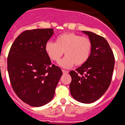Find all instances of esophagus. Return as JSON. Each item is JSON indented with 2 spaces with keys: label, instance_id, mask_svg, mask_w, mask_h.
<instances>
[{
  "label": "esophagus",
  "instance_id": "1",
  "mask_svg": "<svg viewBox=\"0 0 125 125\" xmlns=\"http://www.w3.org/2000/svg\"><path fill=\"white\" fill-rule=\"evenodd\" d=\"M62 72L63 74H68V71H66V70H62Z\"/></svg>",
  "mask_w": 125,
  "mask_h": 125
}]
</instances>
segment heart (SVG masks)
I'll return each mask as SVG.
<instances>
[{
    "mask_svg": "<svg viewBox=\"0 0 125 125\" xmlns=\"http://www.w3.org/2000/svg\"><path fill=\"white\" fill-rule=\"evenodd\" d=\"M92 47L88 38L68 32L58 36L55 43L47 42L45 51L51 60L56 62L60 60L64 51L66 56L60 62V65L68 68L74 64L76 66L84 64L89 58Z\"/></svg>",
    "mask_w": 125,
    "mask_h": 125,
    "instance_id": "b5f03b06",
    "label": "heart"
}]
</instances>
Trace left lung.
<instances>
[{"instance_id": "left-lung-1", "label": "left lung", "mask_w": 125, "mask_h": 125, "mask_svg": "<svg viewBox=\"0 0 125 125\" xmlns=\"http://www.w3.org/2000/svg\"><path fill=\"white\" fill-rule=\"evenodd\" d=\"M92 42L87 61L76 71H71L70 93L77 101L91 103L98 100L111 84L115 64L113 52L104 37L93 32L82 31Z\"/></svg>"}]
</instances>
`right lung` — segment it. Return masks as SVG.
<instances>
[{
  "label": "right lung",
  "mask_w": 125,
  "mask_h": 125,
  "mask_svg": "<svg viewBox=\"0 0 125 125\" xmlns=\"http://www.w3.org/2000/svg\"><path fill=\"white\" fill-rule=\"evenodd\" d=\"M54 33L52 29L25 30L11 46L7 70L11 87L22 101L33 107L50 102L62 75L51 65L45 44Z\"/></svg>",
  "instance_id": "1"
}]
</instances>
